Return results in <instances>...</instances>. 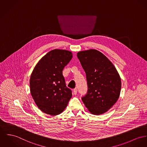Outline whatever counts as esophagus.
<instances>
[{
	"instance_id": "34e87169",
	"label": "esophagus",
	"mask_w": 147,
	"mask_h": 147,
	"mask_svg": "<svg viewBox=\"0 0 147 147\" xmlns=\"http://www.w3.org/2000/svg\"><path fill=\"white\" fill-rule=\"evenodd\" d=\"M73 93H74V94L75 95L77 94V88H74V89L73 90Z\"/></svg>"
}]
</instances>
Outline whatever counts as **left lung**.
I'll use <instances>...</instances> for the list:
<instances>
[{
    "mask_svg": "<svg viewBox=\"0 0 147 147\" xmlns=\"http://www.w3.org/2000/svg\"><path fill=\"white\" fill-rule=\"evenodd\" d=\"M88 85L82 100L90 113L99 115L110 110L119 98L121 82L110 60L100 51L90 49L77 53Z\"/></svg>",
    "mask_w": 147,
    "mask_h": 147,
    "instance_id": "obj_1",
    "label": "left lung"
}]
</instances>
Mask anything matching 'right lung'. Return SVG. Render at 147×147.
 Returning <instances> with one entry per match:
<instances>
[{
	"label": "right lung",
	"mask_w": 147,
	"mask_h": 147,
	"mask_svg": "<svg viewBox=\"0 0 147 147\" xmlns=\"http://www.w3.org/2000/svg\"><path fill=\"white\" fill-rule=\"evenodd\" d=\"M73 57L71 51L55 49L37 63L30 79V92L38 108L55 116L63 112L72 96L65 84L63 70Z\"/></svg>",
	"instance_id": "1"
}]
</instances>
